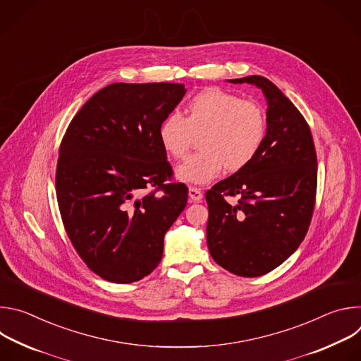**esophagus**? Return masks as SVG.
I'll list each match as a JSON object with an SVG mask.
<instances>
[{
  "mask_svg": "<svg viewBox=\"0 0 361 361\" xmlns=\"http://www.w3.org/2000/svg\"><path fill=\"white\" fill-rule=\"evenodd\" d=\"M188 195L192 201H201L202 200V191L198 187H190L188 188Z\"/></svg>",
  "mask_w": 361,
  "mask_h": 361,
  "instance_id": "1",
  "label": "esophagus"
}]
</instances>
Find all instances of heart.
Segmentation results:
<instances>
[{
	"mask_svg": "<svg viewBox=\"0 0 361 361\" xmlns=\"http://www.w3.org/2000/svg\"><path fill=\"white\" fill-rule=\"evenodd\" d=\"M201 133V151L177 169V177L190 184L212 181L223 167L234 173L250 164L266 140L267 116L259 102L209 88L188 101L185 117L171 113L159 128L163 148L176 160L185 159Z\"/></svg>",
	"mask_w": 361,
	"mask_h": 361,
	"instance_id": "heart-1",
	"label": "heart"
}]
</instances>
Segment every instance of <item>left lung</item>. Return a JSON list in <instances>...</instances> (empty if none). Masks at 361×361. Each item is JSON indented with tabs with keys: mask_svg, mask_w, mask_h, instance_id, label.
I'll return each instance as SVG.
<instances>
[{
	"mask_svg": "<svg viewBox=\"0 0 361 361\" xmlns=\"http://www.w3.org/2000/svg\"><path fill=\"white\" fill-rule=\"evenodd\" d=\"M230 81L262 88L267 99V134L250 164L205 192L207 244L223 269L259 277L284 263L310 227L317 154L305 118L270 80L250 75ZM227 196L238 201L228 203Z\"/></svg>",
	"mask_w": 361,
	"mask_h": 361,
	"instance_id": "obj_1",
	"label": "left lung"
}]
</instances>
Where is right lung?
<instances>
[{
  "label": "right lung",
  "mask_w": 361,
  "mask_h": 361,
  "mask_svg": "<svg viewBox=\"0 0 361 361\" xmlns=\"http://www.w3.org/2000/svg\"><path fill=\"white\" fill-rule=\"evenodd\" d=\"M183 84L116 82L71 120L56 171L64 228L98 277L130 284L163 257L164 235L188 188L173 177L159 128L185 94Z\"/></svg>",
  "instance_id": "add662e5"
}]
</instances>
